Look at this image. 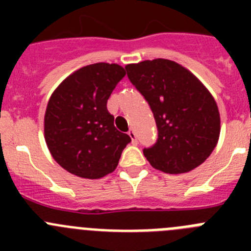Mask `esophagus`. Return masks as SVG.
I'll use <instances>...</instances> for the list:
<instances>
[{
	"mask_svg": "<svg viewBox=\"0 0 251 251\" xmlns=\"http://www.w3.org/2000/svg\"><path fill=\"white\" fill-rule=\"evenodd\" d=\"M128 136L130 137V139H132V143L133 145H137V136H136V132H134V130L133 129H130L129 132H128Z\"/></svg>",
	"mask_w": 251,
	"mask_h": 251,
	"instance_id": "34e87169",
	"label": "esophagus"
}]
</instances>
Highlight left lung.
<instances>
[{
    "instance_id": "8db88e82",
    "label": "left lung",
    "mask_w": 251,
    "mask_h": 251,
    "mask_svg": "<svg viewBox=\"0 0 251 251\" xmlns=\"http://www.w3.org/2000/svg\"><path fill=\"white\" fill-rule=\"evenodd\" d=\"M130 83L152 109L158 138L143 153L152 167L186 174L206 161L220 136V113L211 93L190 70L167 59L126 66Z\"/></svg>"
}]
</instances>
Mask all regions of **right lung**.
<instances>
[{"label": "right lung", "instance_id": "right-lung-1", "mask_svg": "<svg viewBox=\"0 0 251 251\" xmlns=\"http://www.w3.org/2000/svg\"><path fill=\"white\" fill-rule=\"evenodd\" d=\"M126 75L118 64L97 63L69 75L49 99L44 133L51 156L77 177L112 174L130 142L114 127L106 101Z\"/></svg>", "mask_w": 251, "mask_h": 251}]
</instances>
